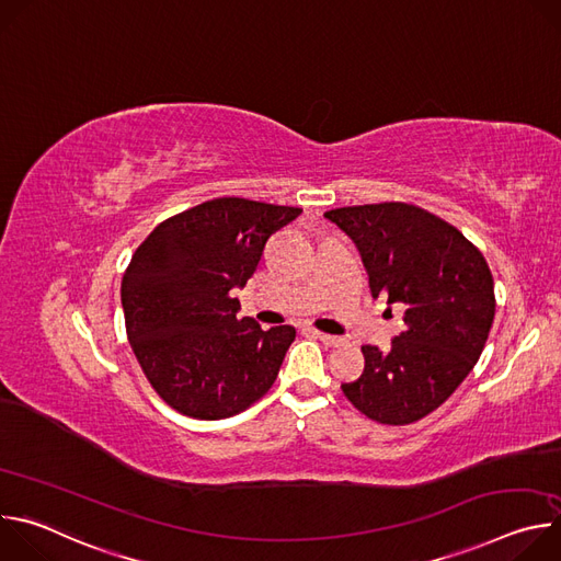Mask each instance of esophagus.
<instances>
[{
    "label": "esophagus",
    "mask_w": 561,
    "mask_h": 561,
    "mask_svg": "<svg viewBox=\"0 0 561 561\" xmlns=\"http://www.w3.org/2000/svg\"><path fill=\"white\" fill-rule=\"evenodd\" d=\"M310 335L312 337H317L319 342H324L327 346H342V337H335V335H327V333H322V331H310Z\"/></svg>",
    "instance_id": "esophagus-1"
}]
</instances>
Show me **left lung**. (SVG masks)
I'll return each mask as SVG.
<instances>
[{
    "label": "left lung",
    "instance_id": "1",
    "mask_svg": "<svg viewBox=\"0 0 561 561\" xmlns=\"http://www.w3.org/2000/svg\"><path fill=\"white\" fill-rule=\"evenodd\" d=\"M357 244L373 297L404 306V331L386 353L362 346L364 373L342 383L368 420L407 426L437 411L482 355L495 286L479 249L442 217L404 202L324 213Z\"/></svg>",
    "mask_w": 561,
    "mask_h": 561
}]
</instances>
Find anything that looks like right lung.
Returning a JSON list of instances; mask_svg holds the SVG:
<instances>
[{
	"label": "right lung",
	"mask_w": 561,
	"mask_h": 561,
	"mask_svg": "<svg viewBox=\"0 0 561 561\" xmlns=\"http://www.w3.org/2000/svg\"><path fill=\"white\" fill-rule=\"evenodd\" d=\"M301 208L217 197L164 219L122 279L130 348L164 402L195 420L253 407L277 379L293 327L237 317L232 288L257 271L266 242Z\"/></svg>",
	"instance_id": "1"
}]
</instances>
